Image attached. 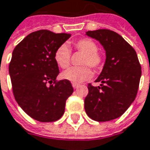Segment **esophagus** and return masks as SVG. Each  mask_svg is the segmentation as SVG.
Returning <instances> with one entry per match:
<instances>
[{
    "mask_svg": "<svg viewBox=\"0 0 150 150\" xmlns=\"http://www.w3.org/2000/svg\"><path fill=\"white\" fill-rule=\"evenodd\" d=\"M72 86H73V88H74V89L78 88L80 87V85H79V84H75V83H73V84H72Z\"/></svg>",
    "mask_w": 150,
    "mask_h": 150,
    "instance_id": "obj_1",
    "label": "esophagus"
}]
</instances>
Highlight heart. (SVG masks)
Here are the masks:
<instances>
[{"instance_id":"obj_1","label":"heart","mask_w":150,"mask_h":150,"mask_svg":"<svg viewBox=\"0 0 150 150\" xmlns=\"http://www.w3.org/2000/svg\"><path fill=\"white\" fill-rule=\"evenodd\" d=\"M75 48L84 54L81 65H88L94 69H101L103 57L98 52L97 44L89 38L80 39L75 43ZM55 60L62 69H66L70 64V50L65 44L60 45L55 52ZM93 75L91 69L88 66L72 67L65 70L62 77L72 83L78 84L89 80Z\"/></svg>"}]
</instances>
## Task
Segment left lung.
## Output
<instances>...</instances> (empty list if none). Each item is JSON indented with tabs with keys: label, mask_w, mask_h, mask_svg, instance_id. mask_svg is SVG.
<instances>
[{
	"label": "left lung",
	"mask_w": 150,
	"mask_h": 150,
	"mask_svg": "<svg viewBox=\"0 0 150 150\" xmlns=\"http://www.w3.org/2000/svg\"><path fill=\"white\" fill-rule=\"evenodd\" d=\"M86 35L100 42L105 51V61L95 81L100 85L88 84L85 111L95 121H110L123 115L135 100L141 65L135 50L115 32L100 29L86 32Z\"/></svg>",
	"instance_id": "8db88e82"
}]
</instances>
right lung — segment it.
I'll return each instance as SVG.
<instances>
[{
    "label": "right lung",
    "mask_w": 150,
    "mask_h": 150,
    "mask_svg": "<svg viewBox=\"0 0 150 150\" xmlns=\"http://www.w3.org/2000/svg\"><path fill=\"white\" fill-rule=\"evenodd\" d=\"M69 38L40 30L27 35L13 51L9 75L14 98L26 114L39 122L58 120L74 92L70 81L56 82L59 69L55 52Z\"/></svg>",
    "instance_id": "add662e5"
}]
</instances>
